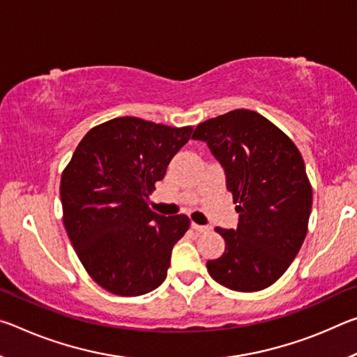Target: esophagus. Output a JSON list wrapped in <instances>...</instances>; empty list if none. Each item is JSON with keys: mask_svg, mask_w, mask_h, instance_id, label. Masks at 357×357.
<instances>
[{"mask_svg": "<svg viewBox=\"0 0 357 357\" xmlns=\"http://www.w3.org/2000/svg\"><path fill=\"white\" fill-rule=\"evenodd\" d=\"M190 227H192L193 231H197V233H206V231H209V229H211L209 227H206V225H198V223H195V222H192Z\"/></svg>", "mask_w": 357, "mask_h": 357, "instance_id": "obj_1", "label": "esophagus"}]
</instances>
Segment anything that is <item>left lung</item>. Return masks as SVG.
Listing matches in <instances>:
<instances>
[{
  "instance_id": "8db88e82",
  "label": "left lung",
  "mask_w": 357,
  "mask_h": 357,
  "mask_svg": "<svg viewBox=\"0 0 357 357\" xmlns=\"http://www.w3.org/2000/svg\"><path fill=\"white\" fill-rule=\"evenodd\" d=\"M192 138L206 142L220 162L239 213L236 229L215 228L225 252L206 263L209 275L234 291L271 287L309 228L312 185L299 149L269 119L244 108L198 124Z\"/></svg>"
}]
</instances>
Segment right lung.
<instances>
[{"mask_svg":"<svg viewBox=\"0 0 357 357\" xmlns=\"http://www.w3.org/2000/svg\"><path fill=\"white\" fill-rule=\"evenodd\" d=\"M192 130L114 118L89 130L64 168L66 231L83 268L107 291L140 296L165 280L173 245L190 220L159 215L148 197Z\"/></svg>","mask_w":357,"mask_h":357,"instance_id":"right-lung-1","label":"right lung"}]
</instances>
